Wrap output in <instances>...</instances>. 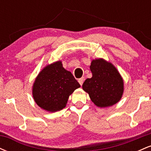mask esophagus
Instances as JSON below:
<instances>
[{
  "instance_id": "obj_1",
  "label": "esophagus",
  "mask_w": 151,
  "mask_h": 151,
  "mask_svg": "<svg viewBox=\"0 0 151 151\" xmlns=\"http://www.w3.org/2000/svg\"><path fill=\"white\" fill-rule=\"evenodd\" d=\"M84 77H81V78H80V79H78V81H79V84H80L81 86L83 84V82H84Z\"/></svg>"
}]
</instances>
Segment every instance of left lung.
<instances>
[{
  "instance_id": "1",
  "label": "left lung",
  "mask_w": 151,
  "mask_h": 151,
  "mask_svg": "<svg viewBox=\"0 0 151 151\" xmlns=\"http://www.w3.org/2000/svg\"><path fill=\"white\" fill-rule=\"evenodd\" d=\"M90 70L92 77L88 78L82 88L99 107H108L116 104L124 92V81L115 67L102 59L93 60Z\"/></svg>"
}]
</instances>
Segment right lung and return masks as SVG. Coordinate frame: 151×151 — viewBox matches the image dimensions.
Here are the masks:
<instances>
[{
    "mask_svg": "<svg viewBox=\"0 0 151 151\" xmlns=\"http://www.w3.org/2000/svg\"><path fill=\"white\" fill-rule=\"evenodd\" d=\"M80 84L60 61L47 65L35 81L32 94L40 107L55 112L65 108L69 96Z\"/></svg>",
    "mask_w": 151,
    "mask_h": 151,
    "instance_id": "1",
    "label": "right lung"
}]
</instances>
